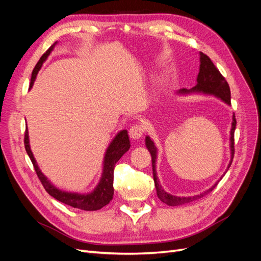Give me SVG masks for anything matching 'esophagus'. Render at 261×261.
Listing matches in <instances>:
<instances>
[{"label": "esophagus", "instance_id": "esophagus-1", "mask_svg": "<svg viewBox=\"0 0 261 261\" xmlns=\"http://www.w3.org/2000/svg\"><path fill=\"white\" fill-rule=\"evenodd\" d=\"M144 126L143 125H134L129 129V135L133 139H139L144 134Z\"/></svg>", "mask_w": 261, "mask_h": 261}]
</instances>
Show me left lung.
<instances>
[{
	"label": "left lung",
	"mask_w": 261,
	"mask_h": 261,
	"mask_svg": "<svg viewBox=\"0 0 261 261\" xmlns=\"http://www.w3.org/2000/svg\"><path fill=\"white\" fill-rule=\"evenodd\" d=\"M187 92H202V93H207V94H213L221 100H223L225 103L231 105V90H230V86H228L227 82L225 81V78L222 76L219 72V69L216 67V65L213 64L212 61L208 55L204 53L200 52V67H199V74L198 77H197V85L191 90L187 89H180L179 93H187ZM236 127V118L235 115L233 114V122H232V128H231V162L228 164V168L231 167L233 158H234V132ZM146 146L149 150L150 154H151V161H152V173H153V180H154V186L156 189V195L159 197V199L169 204V206H179V204H184L187 202L194 201L196 199H199L204 195L209 194L212 192V189H215V187L218 185L221 177L217 183L213 185L211 188L207 189L206 192L193 196V197H177V196H173L168 194L162 188V186L159 184V179L156 177V172H155V158H156V148L154 147L153 141L150 139L148 136L146 137ZM224 175V174H223Z\"/></svg>",
	"instance_id": "left-lung-1"
}]
</instances>
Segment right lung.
Listing matches in <instances>:
<instances>
[{
    "label": "right lung",
    "mask_w": 261,
    "mask_h": 261,
    "mask_svg": "<svg viewBox=\"0 0 261 261\" xmlns=\"http://www.w3.org/2000/svg\"><path fill=\"white\" fill-rule=\"evenodd\" d=\"M54 45H51L50 48L46 50V52L42 55L37 63V65L35 66L33 74H31V81H30V88L33 87L34 82L37 77V74L39 72V69L41 68L43 62L46 60V58L49 57V54L53 50ZM23 144H25V149L30 158L31 162L34 164L35 171L37 173V175L40 179L41 184L43 185L44 189L48 192L49 195H51L53 198L57 200L67 204V206H70L73 208L77 209H82L86 211H94V210H99L101 208H103L105 206L112 200L113 198V194H114V189H113V177H114V167L116 162L121 159V156L126 152L128 151V149L130 147L129 144V138L127 135V130L124 129L121 130L115 136L111 145L109 146L106 152L105 156V167H103V173H102V177L100 179V183L96 187V189L90 194H77V193H67V192H62L57 187H54L50 181L48 180L39 169L38 164L35 160L34 154L31 152L30 146H29V138H28V130H25V138H23Z\"/></svg>",
    "instance_id": "1"
}]
</instances>
